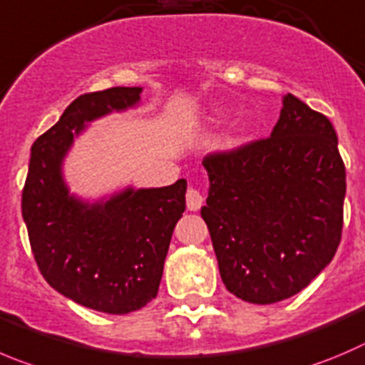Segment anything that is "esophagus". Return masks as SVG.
<instances>
[{
    "mask_svg": "<svg viewBox=\"0 0 365 365\" xmlns=\"http://www.w3.org/2000/svg\"><path fill=\"white\" fill-rule=\"evenodd\" d=\"M202 202H204V199H202V195H200L199 190L188 188V192H186V206H188V210L190 211L200 210Z\"/></svg>",
    "mask_w": 365,
    "mask_h": 365,
    "instance_id": "obj_1",
    "label": "esophagus"
}]
</instances>
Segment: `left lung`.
<instances>
[{"label": "left lung", "mask_w": 365, "mask_h": 365, "mask_svg": "<svg viewBox=\"0 0 365 365\" xmlns=\"http://www.w3.org/2000/svg\"><path fill=\"white\" fill-rule=\"evenodd\" d=\"M206 206L225 289L255 304L289 299L310 284L341 244L346 168L333 125L283 96L267 140L202 161Z\"/></svg>", "instance_id": "8db88e82"}]
</instances>
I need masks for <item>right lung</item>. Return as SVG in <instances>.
I'll return each mask as SVG.
<instances>
[{
  "label": "right lung",
  "instance_id": "add662e5",
  "mask_svg": "<svg viewBox=\"0 0 365 365\" xmlns=\"http://www.w3.org/2000/svg\"><path fill=\"white\" fill-rule=\"evenodd\" d=\"M141 91L110 88L73 100L34 143L21 200L44 279L68 299L103 314H130L158 296L173 227L186 207V180L165 188L128 186L88 202L69 193L62 163L88 123L136 107Z\"/></svg>",
  "mask_w": 365,
  "mask_h": 365
}]
</instances>
